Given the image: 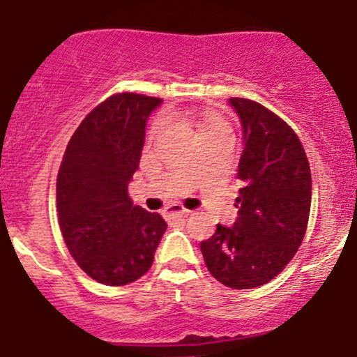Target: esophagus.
<instances>
[{
  "label": "esophagus",
  "mask_w": 357,
  "mask_h": 357,
  "mask_svg": "<svg viewBox=\"0 0 357 357\" xmlns=\"http://www.w3.org/2000/svg\"><path fill=\"white\" fill-rule=\"evenodd\" d=\"M165 213L167 217H174V215H188L190 211L186 210V208L179 206V204H171V206L165 208Z\"/></svg>",
  "instance_id": "1"
}]
</instances>
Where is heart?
<instances>
[{
	"label": "heart",
	"mask_w": 357,
	"mask_h": 357,
	"mask_svg": "<svg viewBox=\"0 0 357 357\" xmlns=\"http://www.w3.org/2000/svg\"><path fill=\"white\" fill-rule=\"evenodd\" d=\"M163 126H165V117H163V115H160V117H156L155 121H153V124H151V130H149L151 139H155L156 135L163 130ZM224 130H229V128H227V124L224 123L222 119L208 117L201 128V137H204V135H210V133H218V131H224Z\"/></svg>",
	"instance_id": "obj_1"
}]
</instances>
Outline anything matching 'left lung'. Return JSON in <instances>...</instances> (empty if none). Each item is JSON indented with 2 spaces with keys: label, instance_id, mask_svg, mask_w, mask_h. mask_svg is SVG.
Listing matches in <instances>:
<instances>
[{
  "label": "left lung",
  "instance_id": "obj_1",
  "mask_svg": "<svg viewBox=\"0 0 357 357\" xmlns=\"http://www.w3.org/2000/svg\"><path fill=\"white\" fill-rule=\"evenodd\" d=\"M227 102L242 124L238 217L231 227L217 224L201 252L217 281L245 290L274 279L303 243L311 172L303 144L284 121L250 99Z\"/></svg>",
  "mask_w": 357,
  "mask_h": 357
}]
</instances>
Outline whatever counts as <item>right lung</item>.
<instances>
[{
  "label": "right lung",
  "mask_w": 357,
  "mask_h": 357,
  "mask_svg": "<svg viewBox=\"0 0 357 357\" xmlns=\"http://www.w3.org/2000/svg\"><path fill=\"white\" fill-rule=\"evenodd\" d=\"M162 99L115 94L83 119L67 144L56 179V208L70 256L108 287L142 278L167 222L133 206L128 185L139 169L146 124Z\"/></svg>",
  "instance_id": "right-lung-1"
}]
</instances>
